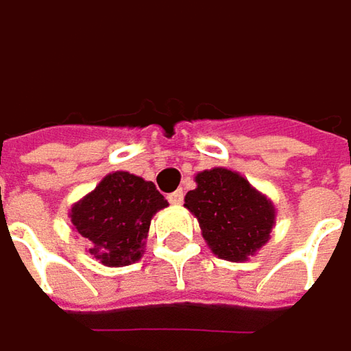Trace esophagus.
<instances>
[{
	"label": "esophagus",
	"mask_w": 351,
	"mask_h": 351,
	"mask_svg": "<svg viewBox=\"0 0 351 351\" xmlns=\"http://www.w3.org/2000/svg\"><path fill=\"white\" fill-rule=\"evenodd\" d=\"M167 199H169V203H173V205H182V203H184V191H182V189H178V191L169 193V195H167Z\"/></svg>",
	"instance_id": "1"
}]
</instances>
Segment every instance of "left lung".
Instances as JSON below:
<instances>
[{
  "instance_id": "8db88e82",
  "label": "left lung",
  "mask_w": 351,
  "mask_h": 351,
  "mask_svg": "<svg viewBox=\"0 0 351 351\" xmlns=\"http://www.w3.org/2000/svg\"><path fill=\"white\" fill-rule=\"evenodd\" d=\"M184 205L199 221L211 253L231 263H245L258 253L276 223L274 203L227 167L199 171Z\"/></svg>"
}]
</instances>
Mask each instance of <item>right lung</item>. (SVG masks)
<instances>
[{
    "label": "right lung",
    "mask_w": 351,
    "mask_h": 351,
    "mask_svg": "<svg viewBox=\"0 0 351 351\" xmlns=\"http://www.w3.org/2000/svg\"><path fill=\"white\" fill-rule=\"evenodd\" d=\"M167 199L152 182L130 171H112L73 203V231L86 241V253L104 267H126L142 258L152 217Z\"/></svg>",
    "instance_id": "add662e5"
}]
</instances>
